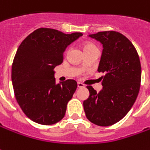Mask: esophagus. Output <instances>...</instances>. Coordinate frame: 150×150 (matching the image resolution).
<instances>
[{"label":"esophagus","instance_id":"1","mask_svg":"<svg viewBox=\"0 0 150 150\" xmlns=\"http://www.w3.org/2000/svg\"><path fill=\"white\" fill-rule=\"evenodd\" d=\"M77 87H79V88H82V87H85V85L82 83V82H77Z\"/></svg>","mask_w":150,"mask_h":150}]
</instances>
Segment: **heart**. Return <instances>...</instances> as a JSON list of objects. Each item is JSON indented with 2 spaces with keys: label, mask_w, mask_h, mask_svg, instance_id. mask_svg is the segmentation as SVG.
Returning <instances> with one entry per match:
<instances>
[{
  "label": "heart",
  "mask_w": 150,
  "mask_h": 150,
  "mask_svg": "<svg viewBox=\"0 0 150 150\" xmlns=\"http://www.w3.org/2000/svg\"><path fill=\"white\" fill-rule=\"evenodd\" d=\"M92 49H96V46L94 45H92V44H86V45H84V51Z\"/></svg>",
  "instance_id": "obj_1"
}]
</instances>
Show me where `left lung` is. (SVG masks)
Wrapping results in <instances>:
<instances>
[{
    "mask_svg": "<svg viewBox=\"0 0 150 150\" xmlns=\"http://www.w3.org/2000/svg\"><path fill=\"white\" fill-rule=\"evenodd\" d=\"M103 46L97 71L102 89L98 93L87 86L89 97L83 101L87 118L99 126H109L120 121L133 106L141 82V65L133 44L116 31L89 35Z\"/></svg>",
    "mask_w": 150,
    "mask_h": 150,
    "instance_id": "obj_1",
    "label": "left lung"
}]
</instances>
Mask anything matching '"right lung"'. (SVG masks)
Returning a JSON list of instances; mask_svg holds the SVG:
<instances>
[{"instance_id":"obj_1","label":"right lung","mask_w":150,"mask_h":150,"mask_svg":"<svg viewBox=\"0 0 150 150\" xmlns=\"http://www.w3.org/2000/svg\"><path fill=\"white\" fill-rule=\"evenodd\" d=\"M82 35L40 28L19 46L12 63V84L18 104L31 120L48 125L64 117L77 84L73 79L57 84L54 69L63 63L66 48Z\"/></svg>"}]
</instances>
